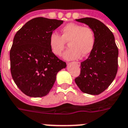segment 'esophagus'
I'll use <instances>...</instances> for the list:
<instances>
[{
  "label": "esophagus",
  "mask_w": 128,
  "mask_h": 128,
  "mask_svg": "<svg viewBox=\"0 0 128 128\" xmlns=\"http://www.w3.org/2000/svg\"><path fill=\"white\" fill-rule=\"evenodd\" d=\"M76 64H77V65H78V66H80V62H76Z\"/></svg>",
  "instance_id": "esophagus-1"
}]
</instances>
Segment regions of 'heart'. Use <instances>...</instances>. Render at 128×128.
<instances>
[{"instance_id":"obj_1","label":"heart","mask_w":128,"mask_h":128,"mask_svg":"<svg viewBox=\"0 0 128 128\" xmlns=\"http://www.w3.org/2000/svg\"><path fill=\"white\" fill-rule=\"evenodd\" d=\"M62 36L56 32L52 33L49 38V46L54 55L60 56L64 50L66 42H68L69 49L64 53L65 60L77 59L90 54L96 43L95 32L91 27L70 23L62 28Z\"/></svg>"}]
</instances>
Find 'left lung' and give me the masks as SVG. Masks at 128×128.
Returning a JSON list of instances; mask_svg holds the SVG:
<instances>
[{
    "label": "left lung",
    "mask_w": 128,
    "mask_h": 128,
    "mask_svg": "<svg viewBox=\"0 0 128 128\" xmlns=\"http://www.w3.org/2000/svg\"><path fill=\"white\" fill-rule=\"evenodd\" d=\"M76 20L93 29L96 43L88 58L81 62L80 74L75 78V82L82 92L98 95L107 89L116 78L118 48L113 33L101 21L93 18Z\"/></svg>",
    "instance_id": "left-lung-1"
}]
</instances>
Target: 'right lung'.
I'll use <instances>...</instances> for the list:
<instances>
[{"label":"right lung","mask_w":128,"mask_h":128,"mask_svg":"<svg viewBox=\"0 0 128 128\" xmlns=\"http://www.w3.org/2000/svg\"><path fill=\"white\" fill-rule=\"evenodd\" d=\"M63 20L38 17L27 22L15 34L10 51V72L14 82L30 97L47 95L56 74L66 67L49 46L52 32Z\"/></svg>","instance_id":"add662e5"}]
</instances>
